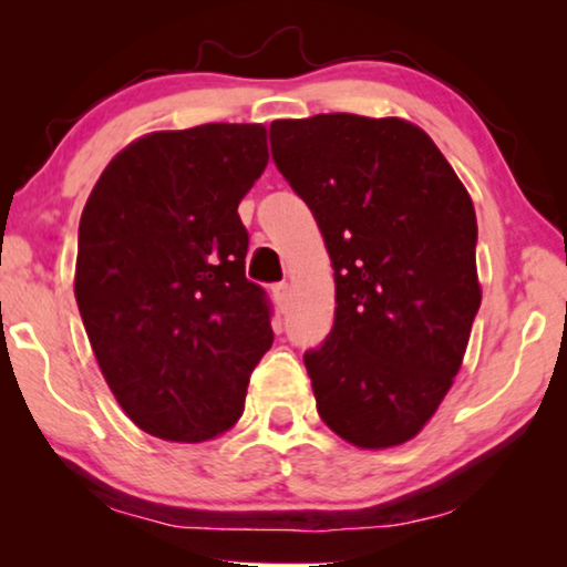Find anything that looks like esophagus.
I'll list each match as a JSON object with an SVG mask.
<instances>
[{"mask_svg":"<svg viewBox=\"0 0 567 567\" xmlns=\"http://www.w3.org/2000/svg\"><path fill=\"white\" fill-rule=\"evenodd\" d=\"M274 299L278 301V307H286V305H289V299H291V286L286 284V281L276 284V286H274Z\"/></svg>","mask_w":567,"mask_h":567,"instance_id":"1","label":"esophagus"}]
</instances>
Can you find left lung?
Here are the masks:
<instances>
[{
  "label": "left lung",
  "mask_w": 567,
  "mask_h": 567,
  "mask_svg": "<svg viewBox=\"0 0 567 567\" xmlns=\"http://www.w3.org/2000/svg\"><path fill=\"white\" fill-rule=\"evenodd\" d=\"M270 152L336 270V322L305 353L317 413L353 446H398L436 413L480 309L470 193L400 118L274 121Z\"/></svg>",
  "instance_id": "left-lung-1"
}]
</instances>
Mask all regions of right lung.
Instances as JSON below:
<instances>
[{
    "label": "right lung",
    "instance_id": "obj_1",
    "mask_svg": "<svg viewBox=\"0 0 567 567\" xmlns=\"http://www.w3.org/2000/svg\"><path fill=\"white\" fill-rule=\"evenodd\" d=\"M266 165L258 123H206L128 144L90 193L76 307L107 386L152 436L196 444L235 425L274 343L237 214Z\"/></svg>",
    "mask_w": 567,
    "mask_h": 567
}]
</instances>
